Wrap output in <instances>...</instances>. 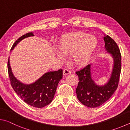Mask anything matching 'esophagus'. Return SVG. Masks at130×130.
<instances>
[{"label": "esophagus", "instance_id": "1", "mask_svg": "<svg viewBox=\"0 0 130 130\" xmlns=\"http://www.w3.org/2000/svg\"><path fill=\"white\" fill-rule=\"evenodd\" d=\"M71 73V71H70L69 70H68L67 69H65L63 70V74L64 76L68 75V74H69Z\"/></svg>", "mask_w": 130, "mask_h": 130}]
</instances>
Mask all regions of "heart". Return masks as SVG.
<instances>
[{"instance_id": "1", "label": "heart", "mask_w": 130, "mask_h": 130, "mask_svg": "<svg viewBox=\"0 0 130 130\" xmlns=\"http://www.w3.org/2000/svg\"><path fill=\"white\" fill-rule=\"evenodd\" d=\"M98 45V40L93 36L83 32H75L64 35L58 42L61 53L56 51L57 56L64 58L65 55L72 56V60L77 67L87 65L91 60Z\"/></svg>"}]
</instances>
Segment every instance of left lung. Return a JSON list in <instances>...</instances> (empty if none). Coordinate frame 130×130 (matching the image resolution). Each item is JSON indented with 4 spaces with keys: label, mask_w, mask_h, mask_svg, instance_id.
Listing matches in <instances>:
<instances>
[{
    "label": "left lung",
    "mask_w": 130,
    "mask_h": 130,
    "mask_svg": "<svg viewBox=\"0 0 130 130\" xmlns=\"http://www.w3.org/2000/svg\"><path fill=\"white\" fill-rule=\"evenodd\" d=\"M106 53L113 60L112 69L107 82L104 85L97 84L92 77V64L76 72L79 82L76 92L77 98L84 105L96 108L104 104L112 96L118 86L121 72V54L117 44L111 37L104 34Z\"/></svg>",
    "instance_id": "8db88e82"
}]
</instances>
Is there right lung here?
Listing matches in <instances>:
<instances>
[{
	"mask_svg": "<svg viewBox=\"0 0 130 130\" xmlns=\"http://www.w3.org/2000/svg\"><path fill=\"white\" fill-rule=\"evenodd\" d=\"M34 36L33 32H28L21 37L12 45L11 51L23 39ZM8 72L14 91L26 103L36 108H42L52 102L59 81L62 78V70L59 69L57 71L46 72L34 83L25 84L19 80L12 73L10 57Z\"/></svg>",
	"mask_w": 130,
	"mask_h": 130,
	"instance_id": "right-lung-1",
	"label": "right lung"
}]
</instances>
